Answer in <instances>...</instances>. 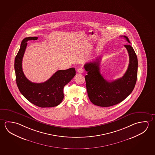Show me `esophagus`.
Masks as SVG:
<instances>
[{"label": "esophagus", "mask_w": 155, "mask_h": 155, "mask_svg": "<svg viewBox=\"0 0 155 155\" xmlns=\"http://www.w3.org/2000/svg\"><path fill=\"white\" fill-rule=\"evenodd\" d=\"M84 69L83 68H79V69L77 70V72L79 73V74H83L84 72Z\"/></svg>", "instance_id": "obj_1"}]
</instances>
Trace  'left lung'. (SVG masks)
<instances>
[{
	"mask_svg": "<svg viewBox=\"0 0 155 155\" xmlns=\"http://www.w3.org/2000/svg\"><path fill=\"white\" fill-rule=\"evenodd\" d=\"M130 43L127 36H121ZM129 53V64L123 76L113 81H107L100 72L99 57L84 65L87 72L85 76L86 89L89 99L93 104L102 107L113 106L124 101L134 89L137 81L138 60L134 48L125 45Z\"/></svg>",
	"mask_w": 155,
	"mask_h": 155,
	"instance_id": "1",
	"label": "left lung"
}]
</instances>
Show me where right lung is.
<instances>
[{"label": "right lung", "mask_w": 155, "mask_h": 155, "mask_svg": "<svg viewBox=\"0 0 155 155\" xmlns=\"http://www.w3.org/2000/svg\"><path fill=\"white\" fill-rule=\"evenodd\" d=\"M37 39L36 37H26L21 43L15 61L16 83L21 94L31 103L41 107H56L62 102L64 87L76 75V70L74 68L58 70L47 81L41 83H32L26 78L22 69V60L27 41Z\"/></svg>", "instance_id": "obj_1"}]
</instances>
